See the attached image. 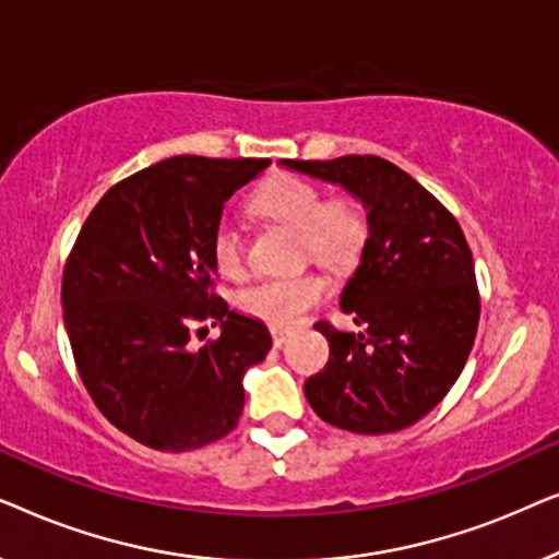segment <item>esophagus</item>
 Masks as SVG:
<instances>
[{
	"instance_id": "obj_1",
	"label": "esophagus",
	"mask_w": 559,
	"mask_h": 559,
	"mask_svg": "<svg viewBox=\"0 0 559 559\" xmlns=\"http://www.w3.org/2000/svg\"><path fill=\"white\" fill-rule=\"evenodd\" d=\"M287 338H289V331H282V328H272V343L274 346H285L287 343Z\"/></svg>"
}]
</instances>
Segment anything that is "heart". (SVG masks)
<instances>
[{"instance_id": "1", "label": "heart", "mask_w": 559, "mask_h": 559, "mask_svg": "<svg viewBox=\"0 0 559 559\" xmlns=\"http://www.w3.org/2000/svg\"><path fill=\"white\" fill-rule=\"evenodd\" d=\"M251 209L300 234L302 254L331 270H346L361 254L366 218L346 198L323 201L318 186L297 175H274L251 195ZM213 266L224 277H241L247 270V249L231 221H218L211 234ZM328 280L318 272L295 277H270L243 287L236 305L247 316L272 328L300 325L305 316L325 300Z\"/></svg>"}]
</instances>
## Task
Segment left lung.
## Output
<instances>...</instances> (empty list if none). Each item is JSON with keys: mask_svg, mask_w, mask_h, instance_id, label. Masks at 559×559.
I'll return each instance as SVG.
<instances>
[{"mask_svg": "<svg viewBox=\"0 0 559 559\" xmlns=\"http://www.w3.org/2000/svg\"><path fill=\"white\" fill-rule=\"evenodd\" d=\"M289 170L346 188L366 209L369 239L341 293L361 333L318 323L325 369L305 381L320 419L358 435L415 425L461 377L480 300L468 241L445 205L389 159H282Z\"/></svg>", "mask_w": 559, "mask_h": 559, "instance_id": "1", "label": "left lung"}]
</instances>
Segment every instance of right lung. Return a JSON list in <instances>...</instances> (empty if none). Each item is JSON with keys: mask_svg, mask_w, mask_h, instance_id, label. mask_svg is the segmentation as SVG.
I'll use <instances>...</instances> for the list:
<instances>
[{"mask_svg": "<svg viewBox=\"0 0 559 559\" xmlns=\"http://www.w3.org/2000/svg\"><path fill=\"white\" fill-rule=\"evenodd\" d=\"M270 159L180 155L104 193L63 270L75 366L109 423L152 450L186 453L226 438L241 379L272 348L262 320L216 295L211 234L224 203ZM218 324L203 349L189 335Z\"/></svg>", "mask_w": 559, "mask_h": 559, "instance_id": "add662e5", "label": "right lung"}]
</instances>
